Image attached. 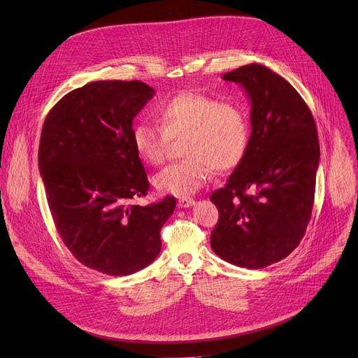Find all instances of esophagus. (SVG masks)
I'll list each match as a JSON object with an SVG mask.
<instances>
[{"label": "esophagus", "instance_id": "esophagus-1", "mask_svg": "<svg viewBox=\"0 0 358 358\" xmlns=\"http://www.w3.org/2000/svg\"><path fill=\"white\" fill-rule=\"evenodd\" d=\"M195 203V199H192V198H187V196H184V198H180L178 199V208H189V207H192Z\"/></svg>", "mask_w": 358, "mask_h": 358}]
</instances>
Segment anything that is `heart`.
I'll return each mask as SVG.
<instances>
[{
    "label": "heart",
    "instance_id": "b5f03b06",
    "mask_svg": "<svg viewBox=\"0 0 358 358\" xmlns=\"http://www.w3.org/2000/svg\"><path fill=\"white\" fill-rule=\"evenodd\" d=\"M159 124L138 123L133 144L138 157L150 166H162L171 140H181L182 162L170 164L155 177L156 188L174 196H189L208 184L214 170L225 173L243 159L250 138V116L241 101L185 92L157 106Z\"/></svg>",
    "mask_w": 358,
    "mask_h": 358
}]
</instances>
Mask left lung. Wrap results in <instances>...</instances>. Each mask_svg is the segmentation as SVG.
I'll return each mask as SVG.
<instances>
[{"label":"left lung","mask_w":358,"mask_h":358,"mask_svg":"<svg viewBox=\"0 0 358 358\" xmlns=\"http://www.w3.org/2000/svg\"><path fill=\"white\" fill-rule=\"evenodd\" d=\"M250 99L252 133L243 159L214 191L220 218L211 248L224 261L261 269L297 248L312 217L320 145L313 115L297 90L264 65L227 72Z\"/></svg>","instance_id":"8db88e82"}]
</instances>
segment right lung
Here are the masks:
<instances>
[{
    "label": "right lung",
    "mask_w": 358,
    "mask_h": 358,
    "mask_svg": "<svg viewBox=\"0 0 358 358\" xmlns=\"http://www.w3.org/2000/svg\"><path fill=\"white\" fill-rule=\"evenodd\" d=\"M155 94L140 80H97L49 110L38 166L65 246L85 266L131 275L157 258L176 198L138 206L148 180L133 144V119Z\"/></svg>",
    "instance_id": "1"
}]
</instances>
